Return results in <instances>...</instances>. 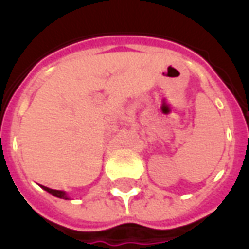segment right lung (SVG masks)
Here are the masks:
<instances>
[{
	"label": "right lung",
	"mask_w": 249,
	"mask_h": 249,
	"mask_svg": "<svg viewBox=\"0 0 249 249\" xmlns=\"http://www.w3.org/2000/svg\"><path fill=\"white\" fill-rule=\"evenodd\" d=\"M41 187L45 189L46 192L52 193L53 196H56V197H60V198H65V200H68V196L65 195V192H62V191H56V189H51V188L48 187H44V185H41Z\"/></svg>",
	"instance_id": "right-lung-1"
}]
</instances>
